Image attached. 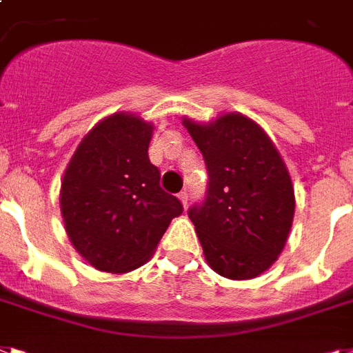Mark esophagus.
<instances>
[{
	"mask_svg": "<svg viewBox=\"0 0 353 353\" xmlns=\"http://www.w3.org/2000/svg\"><path fill=\"white\" fill-rule=\"evenodd\" d=\"M177 197H179V201H181V205L186 208V205H188V194H186V192H181V194H179V196H177Z\"/></svg>",
	"mask_w": 353,
	"mask_h": 353,
	"instance_id": "obj_1",
	"label": "esophagus"
}]
</instances>
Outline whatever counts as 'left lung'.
<instances>
[{
	"instance_id": "obj_1",
	"label": "left lung",
	"mask_w": 353,
	"mask_h": 353,
	"mask_svg": "<svg viewBox=\"0 0 353 353\" xmlns=\"http://www.w3.org/2000/svg\"><path fill=\"white\" fill-rule=\"evenodd\" d=\"M208 168L201 206L188 210L212 270L254 279L277 261L290 234L296 196L290 172L254 119L226 112L208 123L183 117Z\"/></svg>"
}]
</instances>
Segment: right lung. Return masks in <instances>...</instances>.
I'll list each match as a JSON object with an SVG mask.
<instances>
[{"label":"right lung","instance_id":"add662e5","mask_svg":"<svg viewBox=\"0 0 353 353\" xmlns=\"http://www.w3.org/2000/svg\"><path fill=\"white\" fill-rule=\"evenodd\" d=\"M152 132L141 116L110 114L83 137L65 168V230L96 270L127 274L145 265L181 216V203L161 190L159 170L148 159Z\"/></svg>","mask_w":353,"mask_h":353}]
</instances>
